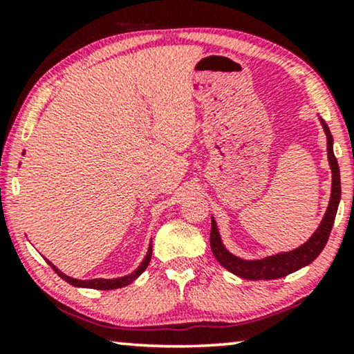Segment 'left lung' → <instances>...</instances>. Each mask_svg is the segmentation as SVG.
I'll list each match as a JSON object with an SVG mask.
<instances>
[{
    "mask_svg": "<svg viewBox=\"0 0 354 354\" xmlns=\"http://www.w3.org/2000/svg\"><path fill=\"white\" fill-rule=\"evenodd\" d=\"M322 122L324 132L327 135V154H328V164L332 169V195L330 203L326 211V216L321 222V225L317 227V230L314 232V235L309 239L306 243L299 246V248L288 251V253H280L275 256H269V258L259 259V261H243L236 256L230 254L229 251L222 245L219 232H217L216 221H211V250L212 254L216 256V259L219 261L221 266H224L227 270H230L232 274L243 277L246 280H272L280 279L285 275L295 272V270L304 268V266L311 264L314 259L321 254V251L326 246L328 235L333 227V221H335L338 203H340L342 196V187H340V167H338L337 158L333 154V138L330 130H328L327 124Z\"/></svg>",
    "mask_w": 354,
    "mask_h": 354,
    "instance_id": "8db88e82",
    "label": "left lung"
}]
</instances>
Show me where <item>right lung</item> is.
<instances>
[{
	"label": "right lung",
	"mask_w": 354,
	"mask_h": 354,
	"mask_svg": "<svg viewBox=\"0 0 354 354\" xmlns=\"http://www.w3.org/2000/svg\"><path fill=\"white\" fill-rule=\"evenodd\" d=\"M151 253H153V246L149 245V250H148V254L147 258L143 259V263L140 264V268L132 272L130 275H125V277H120V279H93V280H77V279H72V277H67L62 272H59V269H56L55 266H53L50 261H46L48 264L51 266L53 269H55V272L59 275L61 279H64L67 283L74 285V287H85V288H96V290H113V288H120V287H125V285L132 283L135 279L138 277L140 274L143 272L145 269H147V266L149 264V261H151Z\"/></svg>",
	"instance_id": "obj_1"
}]
</instances>
